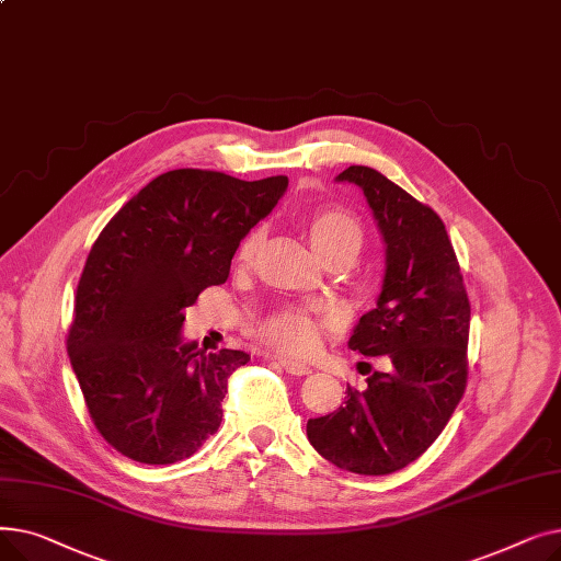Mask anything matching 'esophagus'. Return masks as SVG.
I'll list each match as a JSON object with an SVG mask.
<instances>
[{
  "label": "esophagus",
  "instance_id": "esophagus-1",
  "mask_svg": "<svg viewBox=\"0 0 561 561\" xmlns=\"http://www.w3.org/2000/svg\"><path fill=\"white\" fill-rule=\"evenodd\" d=\"M279 366H282L286 373L296 375V377H302V375H309V373H311V368H309L307 364L296 362V359H279Z\"/></svg>",
  "mask_w": 561,
  "mask_h": 561
}]
</instances>
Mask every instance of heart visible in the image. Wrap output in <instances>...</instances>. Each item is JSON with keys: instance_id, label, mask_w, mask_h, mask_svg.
Returning a JSON list of instances; mask_svg holds the SVG:
<instances>
[{"instance_id": "1", "label": "heart", "mask_w": 561, "mask_h": 561, "mask_svg": "<svg viewBox=\"0 0 561 561\" xmlns=\"http://www.w3.org/2000/svg\"><path fill=\"white\" fill-rule=\"evenodd\" d=\"M305 231L313 250L328 263H347L362 250L364 243V231L359 220L343 209H336V206H325V209H316L307 214ZM259 243L261 229H252L241 241L236 259L241 263H248L256 254ZM322 325H325V322H322V318L311 309L284 305L259 318L254 322V334L265 345L282 352V355L302 357L316 350Z\"/></svg>"}]
</instances>
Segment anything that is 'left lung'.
Returning a JSON list of instances; mask_svg holds the SVG:
<instances>
[{
    "label": "left lung",
    "instance_id": "1",
    "mask_svg": "<svg viewBox=\"0 0 561 561\" xmlns=\"http://www.w3.org/2000/svg\"><path fill=\"white\" fill-rule=\"evenodd\" d=\"M339 182L364 191L387 245L377 307L347 345L391 368L375 370L366 391L347 387L343 407L311 419L307 436L339 468L389 476L434 444L466 391L470 302L436 211L368 165H350Z\"/></svg>",
    "mask_w": 561,
    "mask_h": 561
}]
</instances>
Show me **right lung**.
Listing matches in <instances>:
<instances>
[{
	"mask_svg": "<svg viewBox=\"0 0 561 561\" xmlns=\"http://www.w3.org/2000/svg\"><path fill=\"white\" fill-rule=\"evenodd\" d=\"M284 174L243 182L180 168L138 191L98 236L79 277L68 355L98 432L121 455L188 459L218 432L248 352L182 341L184 309L225 284L243 236L284 195Z\"/></svg>",
	"mask_w": 561,
	"mask_h": 561,
	"instance_id": "1",
	"label": "right lung"
}]
</instances>
